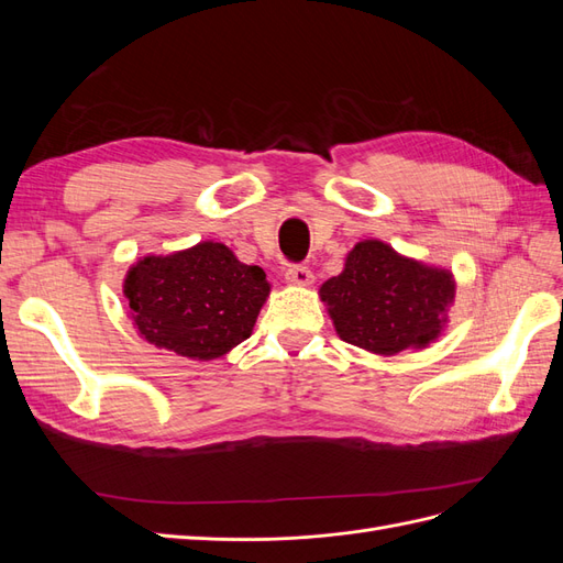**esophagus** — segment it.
Here are the masks:
<instances>
[{
  "label": "esophagus",
  "mask_w": 563,
  "mask_h": 563,
  "mask_svg": "<svg viewBox=\"0 0 563 563\" xmlns=\"http://www.w3.org/2000/svg\"><path fill=\"white\" fill-rule=\"evenodd\" d=\"M312 279L314 277H312L310 267H305V265H291L286 269V282L294 284V286H310Z\"/></svg>",
  "instance_id": "1"
}]
</instances>
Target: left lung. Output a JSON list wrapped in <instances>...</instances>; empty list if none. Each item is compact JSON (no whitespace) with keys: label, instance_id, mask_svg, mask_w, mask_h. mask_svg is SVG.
Instances as JSON below:
<instances>
[{"label":"left lung","instance_id":"1","mask_svg":"<svg viewBox=\"0 0 563 563\" xmlns=\"http://www.w3.org/2000/svg\"><path fill=\"white\" fill-rule=\"evenodd\" d=\"M319 298L340 340L391 356L428 347L444 333L455 277L380 240H364L347 253L343 272L321 284Z\"/></svg>","mask_w":563,"mask_h":563}]
</instances>
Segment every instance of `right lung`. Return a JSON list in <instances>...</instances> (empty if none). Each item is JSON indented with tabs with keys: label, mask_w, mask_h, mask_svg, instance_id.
<instances>
[{
	"label": "right lung",
	"mask_w": 563,
	"mask_h": 563,
	"mask_svg": "<svg viewBox=\"0 0 563 563\" xmlns=\"http://www.w3.org/2000/svg\"><path fill=\"white\" fill-rule=\"evenodd\" d=\"M129 319L143 340L195 362H211L253 333L269 282L230 246L199 242L168 255H143L124 277Z\"/></svg>",
	"instance_id": "add662e5"
}]
</instances>
